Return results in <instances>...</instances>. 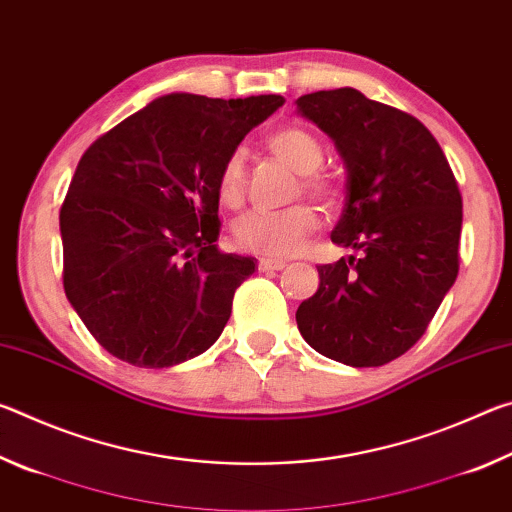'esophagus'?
I'll return each mask as SVG.
<instances>
[{"label":"esophagus","mask_w":512,"mask_h":512,"mask_svg":"<svg viewBox=\"0 0 512 512\" xmlns=\"http://www.w3.org/2000/svg\"><path fill=\"white\" fill-rule=\"evenodd\" d=\"M284 266H287L284 259H268V257L259 259V271H282Z\"/></svg>","instance_id":"34e87169"}]
</instances>
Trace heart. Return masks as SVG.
Segmentation results:
<instances>
[{"mask_svg": "<svg viewBox=\"0 0 512 512\" xmlns=\"http://www.w3.org/2000/svg\"><path fill=\"white\" fill-rule=\"evenodd\" d=\"M268 149L302 173V187L320 201H332L334 187L327 178L318 176L325 151L314 135L305 128H277L266 137ZM219 198L223 205L237 207L244 201L246 189V158L244 151H232L225 158L219 173ZM318 212L307 203L291 205L287 210H253L235 223V241L241 250L266 257H287L302 246L311 232L318 228Z\"/></svg>", "mask_w": 512, "mask_h": 512, "instance_id": "1", "label": "heart"}]
</instances>
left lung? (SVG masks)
I'll use <instances>...</instances> for the list:
<instances>
[{"mask_svg": "<svg viewBox=\"0 0 512 512\" xmlns=\"http://www.w3.org/2000/svg\"><path fill=\"white\" fill-rule=\"evenodd\" d=\"M296 103L343 158L348 196L332 241L359 253L318 266L298 329L327 359L384 366L420 341L456 282L461 192L436 137L406 112L354 88Z\"/></svg>", "mask_w": 512, "mask_h": 512, "instance_id": "8db88e82", "label": "left lung"}]
</instances>
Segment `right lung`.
Segmentation results:
<instances>
[{"instance_id":"add662e5","label":"right lung","mask_w":512,"mask_h":512,"mask_svg":"<svg viewBox=\"0 0 512 512\" xmlns=\"http://www.w3.org/2000/svg\"><path fill=\"white\" fill-rule=\"evenodd\" d=\"M282 103L164 94L83 153L60 207L63 287L112 357L171 368L219 339L257 264L216 246L219 173Z\"/></svg>"}]
</instances>
